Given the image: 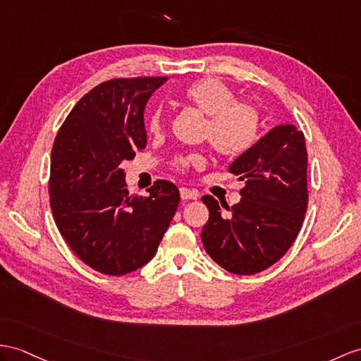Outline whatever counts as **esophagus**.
Masks as SVG:
<instances>
[{
  "instance_id": "esophagus-1",
  "label": "esophagus",
  "mask_w": 361,
  "mask_h": 361,
  "mask_svg": "<svg viewBox=\"0 0 361 361\" xmlns=\"http://www.w3.org/2000/svg\"><path fill=\"white\" fill-rule=\"evenodd\" d=\"M180 197H182V200H190V199L195 200V199L199 197V192L196 190H190V188L182 187L180 188Z\"/></svg>"
}]
</instances>
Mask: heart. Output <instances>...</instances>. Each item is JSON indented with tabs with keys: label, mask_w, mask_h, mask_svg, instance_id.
Returning <instances> with one entry per match:
<instances>
[{
	"label": "heart",
	"mask_w": 361,
	"mask_h": 361,
	"mask_svg": "<svg viewBox=\"0 0 361 361\" xmlns=\"http://www.w3.org/2000/svg\"><path fill=\"white\" fill-rule=\"evenodd\" d=\"M183 99L192 104L208 116L205 137L214 150L225 157H239L256 145L260 135V110L248 101H237V93L221 79L205 78L192 82L183 90ZM147 127L153 135L165 128V116L161 109L152 111ZM205 157L200 153L180 154L174 159L178 170L202 166Z\"/></svg>",
	"instance_id": "obj_1"
}]
</instances>
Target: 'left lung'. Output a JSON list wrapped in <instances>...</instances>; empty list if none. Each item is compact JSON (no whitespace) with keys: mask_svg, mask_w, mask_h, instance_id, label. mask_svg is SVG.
<instances>
[{"mask_svg":"<svg viewBox=\"0 0 361 361\" xmlns=\"http://www.w3.org/2000/svg\"><path fill=\"white\" fill-rule=\"evenodd\" d=\"M306 166L303 131L291 124L274 127L237 157L230 171L245 180L239 204L230 208L213 196L202 197L209 211L202 243L217 265L251 276L285 256L307 209Z\"/></svg>","mask_w":361,"mask_h":361,"instance_id":"1","label":"left lung"}]
</instances>
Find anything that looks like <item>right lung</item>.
<instances>
[{"instance_id":"1","label":"right lung","mask_w":361,"mask_h":361,"mask_svg":"<svg viewBox=\"0 0 361 361\" xmlns=\"http://www.w3.org/2000/svg\"><path fill=\"white\" fill-rule=\"evenodd\" d=\"M166 79L96 85L68 113L51 147L55 224L78 259L102 274L124 276L150 262L179 205V190L169 180H156L148 197L128 195L119 169L145 148V104Z\"/></svg>"}]
</instances>
